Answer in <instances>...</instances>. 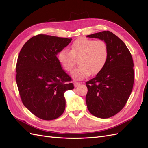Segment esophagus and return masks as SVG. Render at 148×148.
<instances>
[{"instance_id":"esophagus-1","label":"esophagus","mask_w":148,"mask_h":148,"mask_svg":"<svg viewBox=\"0 0 148 148\" xmlns=\"http://www.w3.org/2000/svg\"><path fill=\"white\" fill-rule=\"evenodd\" d=\"M82 83H80V82H75L74 83V86L75 87V88H77V87H78L79 85H80Z\"/></svg>"}]
</instances>
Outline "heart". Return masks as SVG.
<instances>
[{"label": "heart", "instance_id": "obj_1", "mask_svg": "<svg viewBox=\"0 0 148 148\" xmlns=\"http://www.w3.org/2000/svg\"><path fill=\"white\" fill-rule=\"evenodd\" d=\"M109 57L108 44L103 40L81 38L71 44L70 51L63 49L58 52L57 59L66 71H71L78 60L79 66L71 75L75 79L88 77L91 73L95 75L104 68Z\"/></svg>", "mask_w": 148, "mask_h": 148}]
</instances>
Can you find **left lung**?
<instances>
[{
	"label": "left lung",
	"mask_w": 148,
	"mask_h": 148,
	"mask_svg": "<svg viewBox=\"0 0 148 148\" xmlns=\"http://www.w3.org/2000/svg\"><path fill=\"white\" fill-rule=\"evenodd\" d=\"M108 44L109 57L104 68L86 83L87 107L95 117L107 119L122 110L132 91L134 83L133 61L125 44L110 31L88 35Z\"/></svg>",
	"instance_id": "1"
}]
</instances>
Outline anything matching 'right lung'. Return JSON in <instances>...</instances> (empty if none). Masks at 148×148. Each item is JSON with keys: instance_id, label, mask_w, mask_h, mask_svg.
Segmentation results:
<instances>
[{"instance_id": "right-lung-1", "label": "right lung", "mask_w": 148, "mask_h": 148, "mask_svg": "<svg viewBox=\"0 0 148 148\" xmlns=\"http://www.w3.org/2000/svg\"><path fill=\"white\" fill-rule=\"evenodd\" d=\"M71 38L40 34L21 49L16 65V81L23 105L37 117L54 120L65 109L64 93L74 88L57 54Z\"/></svg>"}]
</instances>
